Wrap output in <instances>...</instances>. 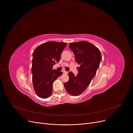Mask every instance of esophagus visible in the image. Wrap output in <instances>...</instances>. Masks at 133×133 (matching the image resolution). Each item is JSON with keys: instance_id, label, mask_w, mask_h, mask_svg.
Instances as JSON below:
<instances>
[{"instance_id": "obj_1", "label": "esophagus", "mask_w": 133, "mask_h": 133, "mask_svg": "<svg viewBox=\"0 0 133 133\" xmlns=\"http://www.w3.org/2000/svg\"><path fill=\"white\" fill-rule=\"evenodd\" d=\"M63 72V73H64V74H67L68 73V72H67V71H65V70H64V71H62Z\"/></svg>"}]
</instances>
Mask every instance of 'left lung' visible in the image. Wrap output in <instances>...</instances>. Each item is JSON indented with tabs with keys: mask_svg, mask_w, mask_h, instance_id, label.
I'll return each mask as SVG.
<instances>
[{
	"mask_svg": "<svg viewBox=\"0 0 133 133\" xmlns=\"http://www.w3.org/2000/svg\"><path fill=\"white\" fill-rule=\"evenodd\" d=\"M76 62L80 65L78 74L75 76L68 73L69 80L64 83L67 92L72 95H79L85 91L95 76L100 66L102 56L100 50L87 41H80L69 44Z\"/></svg>",
	"mask_w": 133,
	"mask_h": 133,
	"instance_id": "obj_1",
	"label": "left lung"
}]
</instances>
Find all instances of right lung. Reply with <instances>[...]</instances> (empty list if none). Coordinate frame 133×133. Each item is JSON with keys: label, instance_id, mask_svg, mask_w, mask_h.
Returning a JSON list of instances; mask_svg holds the SVG:
<instances>
[{"label": "right lung", "instance_id": "right-lung-1", "mask_svg": "<svg viewBox=\"0 0 133 133\" xmlns=\"http://www.w3.org/2000/svg\"><path fill=\"white\" fill-rule=\"evenodd\" d=\"M66 44L48 41L40 45L33 52L32 82L36 93L41 98H47L51 95L53 82L62 74L52 68L60 61Z\"/></svg>", "mask_w": 133, "mask_h": 133}]
</instances>
